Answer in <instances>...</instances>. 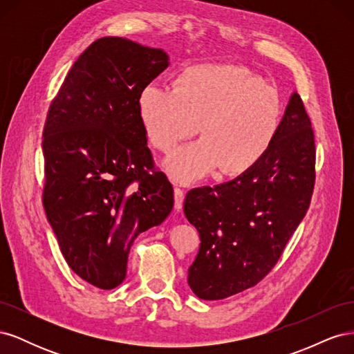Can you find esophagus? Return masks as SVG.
Returning <instances> with one entry per match:
<instances>
[{
  "label": "esophagus",
  "instance_id": "1",
  "mask_svg": "<svg viewBox=\"0 0 354 354\" xmlns=\"http://www.w3.org/2000/svg\"><path fill=\"white\" fill-rule=\"evenodd\" d=\"M185 190L181 187H176L174 189V207L177 211H180L181 208H183V202H185Z\"/></svg>",
  "mask_w": 354,
  "mask_h": 354
}]
</instances>
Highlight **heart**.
I'll list each match as a JSON object with an SVG mask.
<instances>
[{
	"instance_id": "b5f03b06",
	"label": "heart",
	"mask_w": 354,
	"mask_h": 354,
	"mask_svg": "<svg viewBox=\"0 0 354 354\" xmlns=\"http://www.w3.org/2000/svg\"><path fill=\"white\" fill-rule=\"evenodd\" d=\"M138 113L152 145L169 152L201 125L202 138L165 160L180 183L238 174L259 160L276 136L281 102L252 72L236 66H199L183 72L178 85L152 81L138 95Z\"/></svg>"
}]
</instances>
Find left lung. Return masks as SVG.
Listing matches in <instances>:
<instances>
[{
	"label": "left lung",
	"instance_id": "left-lung-1",
	"mask_svg": "<svg viewBox=\"0 0 354 354\" xmlns=\"http://www.w3.org/2000/svg\"><path fill=\"white\" fill-rule=\"evenodd\" d=\"M312 122L297 93L266 153L227 183L187 192L185 216L201 246L187 282L202 299H223L259 283L304 218L315 189Z\"/></svg>",
	"mask_w": 354,
	"mask_h": 354
}]
</instances>
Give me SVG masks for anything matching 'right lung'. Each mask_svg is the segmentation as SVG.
<instances>
[{"instance_id":"1","label":"right lung","mask_w":354,"mask_h":354,"mask_svg":"<svg viewBox=\"0 0 354 354\" xmlns=\"http://www.w3.org/2000/svg\"><path fill=\"white\" fill-rule=\"evenodd\" d=\"M168 65L160 48L100 38L73 63L47 113L42 205L71 269L100 289L122 283L134 239L174 207L138 113L140 91Z\"/></svg>"}]
</instances>
